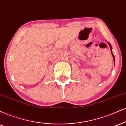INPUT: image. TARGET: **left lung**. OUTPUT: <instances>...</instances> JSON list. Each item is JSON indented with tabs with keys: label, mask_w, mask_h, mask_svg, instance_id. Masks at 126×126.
Returning a JSON list of instances; mask_svg holds the SVG:
<instances>
[{
	"label": "left lung",
	"mask_w": 126,
	"mask_h": 126,
	"mask_svg": "<svg viewBox=\"0 0 126 126\" xmlns=\"http://www.w3.org/2000/svg\"><path fill=\"white\" fill-rule=\"evenodd\" d=\"M109 43V46H110V49H111V45H110V44L109 43ZM111 54H112V55H113V60H114V62H115L114 61V55H113V54L112 53V52H111Z\"/></svg>",
	"instance_id": "8db88e82"
}]
</instances>
